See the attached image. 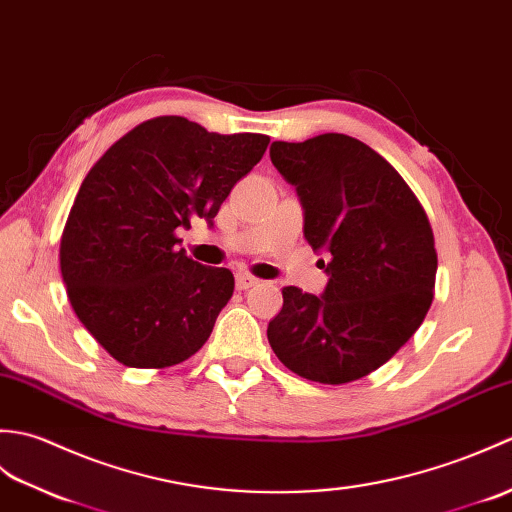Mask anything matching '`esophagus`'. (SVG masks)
I'll return each instance as SVG.
<instances>
[{"mask_svg":"<svg viewBox=\"0 0 512 512\" xmlns=\"http://www.w3.org/2000/svg\"><path fill=\"white\" fill-rule=\"evenodd\" d=\"M254 285H258V278H254V276H249V274H236V289L238 291H245V289H249V287H254Z\"/></svg>","mask_w":512,"mask_h":512,"instance_id":"34e87169","label":"esophagus"}]
</instances>
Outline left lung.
Segmentation results:
<instances>
[{"label": "left lung", "instance_id": "1", "mask_svg": "<svg viewBox=\"0 0 512 512\" xmlns=\"http://www.w3.org/2000/svg\"><path fill=\"white\" fill-rule=\"evenodd\" d=\"M269 155L298 190L304 238L331 260H322V295L282 289L267 339L304 379L357 381L396 355L434 300L438 256L429 219L394 166L350 135L274 142Z\"/></svg>", "mask_w": 512, "mask_h": 512}]
</instances>
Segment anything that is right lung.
I'll return each instance as SVG.
<instances>
[{"mask_svg": "<svg viewBox=\"0 0 512 512\" xmlns=\"http://www.w3.org/2000/svg\"><path fill=\"white\" fill-rule=\"evenodd\" d=\"M267 144L260 133L221 135L160 116L89 170L61 236V274L78 320L113 359L168 368L208 342L234 276L188 258L175 230L195 217L212 223Z\"/></svg>", "mask_w": 512, "mask_h": 512, "instance_id": "1", "label": "right lung"}]
</instances>
